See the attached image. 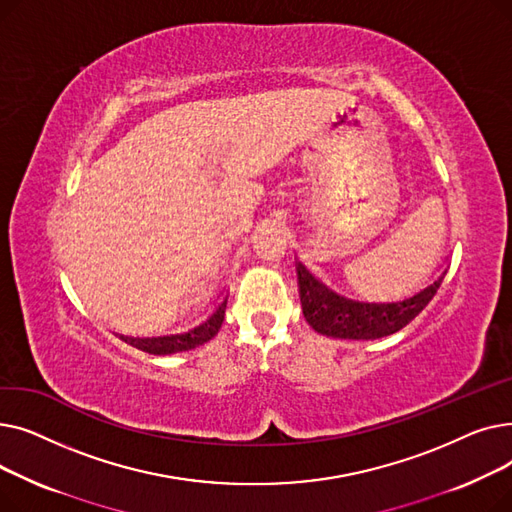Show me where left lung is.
Returning a JSON list of instances; mask_svg holds the SVG:
<instances>
[{"label": "left lung", "mask_w": 512, "mask_h": 512, "mask_svg": "<svg viewBox=\"0 0 512 512\" xmlns=\"http://www.w3.org/2000/svg\"><path fill=\"white\" fill-rule=\"evenodd\" d=\"M446 272L415 297L396 303H359L338 297L336 292L319 284L299 263V288L301 305L309 326L332 338L348 340H375L390 336L407 324L434 299Z\"/></svg>", "instance_id": "left-lung-1"}]
</instances>
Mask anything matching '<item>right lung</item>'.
I'll return each instance as SVG.
<instances>
[{
  "label": "right lung",
  "mask_w": 512,
  "mask_h": 512,
  "mask_svg": "<svg viewBox=\"0 0 512 512\" xmlns=\"http://www.w3.org/2000/svg\"><path fill=\"white\" fill-rule=\"evenodd\" d=\"M226 313V301L215 307L213 315L205 321V324L188 330L184 334H174V336H159V338H130V336H120L124 342L130 346L139 348L143 353L149 355H172V353H182V351H191V348H197L205 342H209L215 334L220 332L222 321Z\"/></svg>",
  "instance_id": "obj_1"
}]
</instances>
